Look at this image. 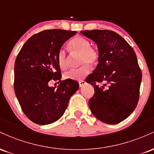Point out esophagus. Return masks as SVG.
<instances>
[{
    "instance_id": "obj_1",
    "label": "esophagus",
    "mask_w": 154,
    "mask_h": 154,
    "mask_svg": "<svg viewBox=\"0 0 154 154\" xmlns=\"http://www.w3.org/2000/svg\"><path fill=\"white\" fill-rule=\"evenodd\" d=\"M86 84V82L84 80H82V81H79V88H82V86H84Z\"/></svg>"
}]
</instances>
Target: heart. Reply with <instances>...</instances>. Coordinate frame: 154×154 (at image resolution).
<instances>
[{"mask_svg":"<svg viewBox=\"0 0 154 154\" xmlns=\"http://www.w3.org/2000/svg\"><path fill=\"white\" fill-rule=\"evenodd\" d=\"M69 48L72 52L79 54V65L81 66L77 69L70 70L63 74L65 79L81 80L90 73V66H93L98 63L100 57L98 49L91 46V43L88 39L82 37H75L70 40L68 44ZM56 62L61 69L66 68V54L64 50L60 49L56 55Z\"/></svg>","mask_w":154,"mask_h":154,"instance_id":"1","label":"heart"}]
</instances>
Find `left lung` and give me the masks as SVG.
Here are the masks:
<instances>
[{
  "label": "left lung",
  "mask_w": 154,
  "mask_h": 154,
  "mask_svg": "<svg viewBox=\"0 0 154 154\" xmlns=\"http://www.w3.org/2000/svg\"><path fill=\"white\" fill-rule=\"evenodd\" d=\"M97 44L98 64L86 79L95 93L88 104L102 122L115 125L128 118L137 106L142 73L132 48L119 34L107 29L80 32ZM109 85L106 89L97 82Z\"/></svg>",
  "instance_id": "8db88e82"
}]
</instances>
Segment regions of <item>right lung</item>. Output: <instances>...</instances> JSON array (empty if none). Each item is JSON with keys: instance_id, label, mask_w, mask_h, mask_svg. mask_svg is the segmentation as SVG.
Returning <instances> with one entry per match:
<instances>
[{"instance_id": "right-lung-1", "label": "right lung", "mask_w": 154, "mask_h": 154, "mask_svg": "<svg viewBox=\"0 0 154 154\" xmlns=\"http://www.w3.org/2000/svg\"><path fill=\"white\" fill-rule=\"evenodd\" d=\"M77 32L48 29L29 38L15 61L14 91L23 112L33 122L54 123L64 114L69 100L79 88L72 79L61 80L56 55L63 44ZM59 80L58 88L49 81Z\"/></svg>"}]
</instances>
